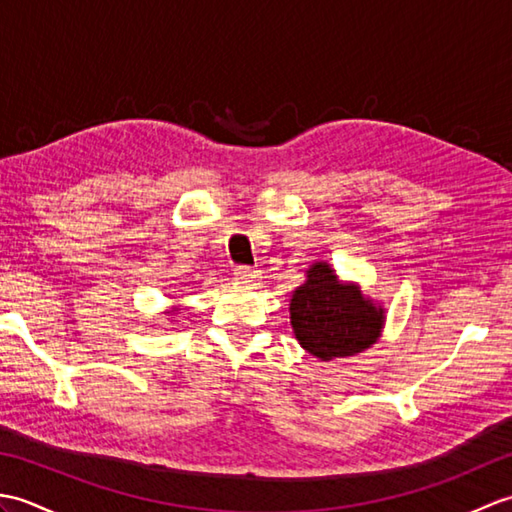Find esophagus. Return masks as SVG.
<instances>
[{
  "label": "esophagus",
  "mask_w": 512,
  "mask_h": 512,
  "mask_svg": "<svg viewBox=\"0 0 512 512\" xmlns=\"http://www.w3.org/2000/svg\"><path fill=\"white\" fill-rule=\"evenodd\" d=\"M235 277L244 284H255L259 279V270H255L253 266H235Z\"/></svg>",
  "instance_id": "esophagus-1"
}]
</instances>
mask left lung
I'll use <instances>...</instances> for the list:
<instances>
[{
  "label": "left lung",
  "instance_id": "1",
  "mask_svg": "<svg viewBox=\"0 0 512 512\" xmlns=\"http://www.w3.org/2000/svg\"><path fill=\"white\" fill-rule=\"evenodd\" d=\"M290 323L301 347L332 361L352 356L376 343L383 310L365 301L354 286H343L328 264H314L308 281L290 301Z\"/></svg>",
  "mask_w": 512,
  "mask_h": 512
}]
</instances>
